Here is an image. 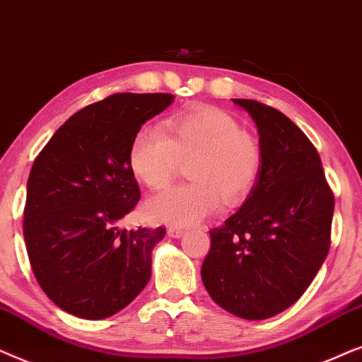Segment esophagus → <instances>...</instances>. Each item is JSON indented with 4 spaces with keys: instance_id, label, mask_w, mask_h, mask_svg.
Wrapping results in <instances>:
<instances>
[{
    "instance_id": "obj_1",
    "label": "esophagus",
    "mask_w": 362,
    "mask_h": 362,
    "mask_svg": "<svg viewBox=\"0 0 362 362\" xmlns=\"http://www.w3.org/2000/svg\"><path fill=\"white\" fill-rule=\"evenodd\" d=\"M184 228H180V226H168V230H167V233H168V237H172V238H180L182 235H184Z\"/></svg>"
}]
</instances>
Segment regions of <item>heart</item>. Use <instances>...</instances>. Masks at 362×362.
<instances>
[{
    "instance_id": "1",
    "label": "heart",
    "mask_w": 362,
    "mask_h": 362,
    "mask_svg": "<svg viewBox=\"0 0 362 362\" xmlns=\"http://www.w3.org/2000/svg\"><path fill=\"white\" fill-rule=\"evenodd\" d=\"M192 160V182L152 197L147 211L153 220L194 225L209 218L223 202H238L257 184L262 148L237 119L215 107H199L168 120L163 131L142 127L132 139L129 163L139 180L162 189L175 175L180 158Z\"/></svg>"
}]
</instances>
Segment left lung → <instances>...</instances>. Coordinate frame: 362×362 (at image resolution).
I'll use <instances>...</instances> for the list:
<instances>
[{
    "mask_svg": "<svg viewBox=\"0 0 362 362\" xmlns=\"http://www.w3.org/2000/svg\"><path fill=\"white\" fill-rule=\"evenodd\" d=\"M231 100L257 124L262 168L237 214L210 230L202 279L216 305L259 321L300 300L325 263L334 197L296 124L258 100Z\"/></svg>",
    "mask_w": 362,
    "mask_h": 362,
    "instance_id": "left-lung-1",
    "label": "left lung"
}]
</instances>
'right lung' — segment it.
<instances>
[{
  "label": "right lung",
  "mask_w": 362,
  "mask_h": 362,
  "mask_svg": "<svg viewBox=\"0 0 362 362\" xmlns=\"http://www.w3.org/2000/svg\"><path fill=\"white\" fill-rule=\"evenodd\" d=\"M172 103V94L109 95L71 115L33 163L24 242L37 283L61 310L104 320L151 279L165 228L125 230L120 220L141 199L132 139Z\"/></svg>",
  "instance_id": "right-lung-1"
}]
</instances>
